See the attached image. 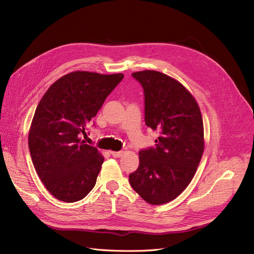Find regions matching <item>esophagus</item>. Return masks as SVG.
<instances>
[{
	"label": "esophagus",
	"instance_id": "34e87169",
	"mask_svg": "<svg viewBox=\"0 0 254 254\" xmlns=\"http://www.w3.org/2000/svg\"><path fill=\"white\" fill-rule=\"evenodd\" d=\"M111 155L114 157V158H119V157H121L123 155V152H111Z\"/></svg>",
	"mask_w": 254,
	"mask_h": 254
}]
</instances>
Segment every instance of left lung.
<instances>
[{
  "label": "left lung",
  "instance_id": "8db88e82",
  "mask_svg": "<svg viewBox=\"0 0 254 254\" xmlns=\"http://www.w3.org/2000/svg\"><path fill=\"white\" fill-rule=\"evenodd\" d=\"M143 89L144 122L159 137L139 151L129 183L151 204L175 199L194 177L203 153V124L193 96L178 80L154 70L132 73Z\"/></svg>",
  "mask_w": 254,
  "mask_h": 254
}]
</instances>
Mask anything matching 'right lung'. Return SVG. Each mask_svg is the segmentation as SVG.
Wrapping results in <instances>:
<instances>
[{
	"instance_id": "right-lung-1",
	"label": "right lung",
	"mask_w": 254,
	"mask_h": 254,
	"mask_svg": "<svg viewBox=\"0 0 254 254\" xmlns=\"http://www.w3.org/2000/svg\"><path fill=\"white\" fill-rule=\"evenodd\" d=\"M123 77L71 72L52 84L36 108L29 150L37 175L59 200L78 201L94 188L104 158L82 135Z\"/></svg>"
}]
</instances>
